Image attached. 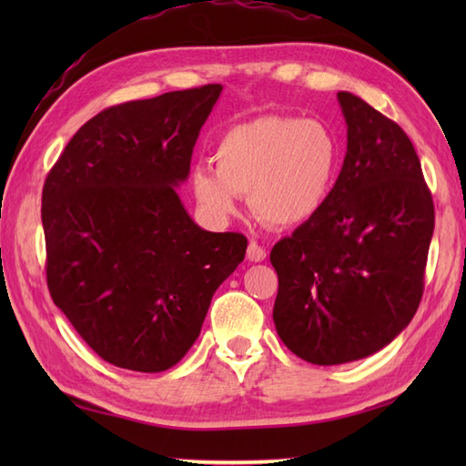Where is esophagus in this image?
Segmentation results:
<instances>
[{
    "label": "esophagus",
    "mask_w": 466,
    "mask_h": 466,
    "mask_svg": "<svg viewBox=\"0 0 466 466\" xmlns=\"http://www.w3.org/2000/svg\"><path fill=\"white\" fill-rule=\"evenodd\" d=\"M246 258H248L250 262H262V260H266V250L258 242H250L248 250H246Z\"/></svg>",
    "instance_id": "esophagus-1"
}]
</instances>
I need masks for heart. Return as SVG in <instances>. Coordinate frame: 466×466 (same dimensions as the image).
<instances>
[{"label": "heart", "mask_w": 466, "mask_h": 466, "mask_svg": "<svg viewBox=\"0 0 466 466\" xmlns=\"http://www.w3.org/2000/svg\"><path fill=\"white\" fill-rule=\"evenodd\" d=\"M342 142L330 124L296 116H260L226 130L214 167L192 170V194L216 222L238 212L248 196L254 216L272 228H294L319 214L334 190Z\"/></svg>", "instance_id": "obj_1"}]
</instances>
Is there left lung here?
Wrapping results in <instances>:
<instances>
[{
	"label": "left lung",
	"mask_w": 466,
	"mask_h": 466,
	"mask_svg": "<svg viewBox=\"0 0 466 466\" xmlns=\"http://www.w3.org/2000/svg\"><path fill=\"white\" fill-rule=\"evenodd\" d=\"M336 97L346 122L339 180L322 210L270 252L276 332L320 366L366 359L407 329L434 230L432 196L409 136L359 96Z\"/></svg>",
	"instance_id": "8db88e82"
}]
</instances>
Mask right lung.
I'll list each match as a JSON object with an SVG mask.
<instances>
[{"instance_id":"obj_1","label":"right lung","mask_w":466,"mask_h":466,"mask_svg":"<svg viewBox=\"0 0 466 466\" xmlns=\"http://www.w3.org/2000/svg\"><path fill=\"white\" fill-rule=\"evenodd\" d=\"M220 84L107 107L47 174L42 224L47 289L106 362L162 372L200 336L212 296L248 240L208 232L176 187Z\"/></svg>"}]
</instances>
